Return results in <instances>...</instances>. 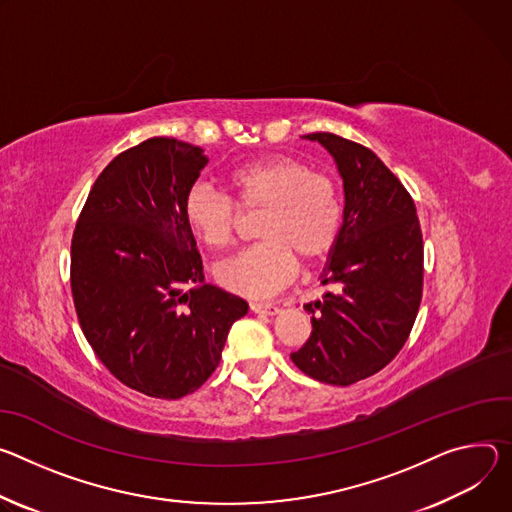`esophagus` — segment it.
I'll use <instances>...</instances> for the list:
<instances>
[{
  "label": "esophagus",
  "instance_id": "esophagus-1",
  "mask_svg": "<svg viewBox=\"0 0 512 512\" xmlns=\"http://www.w3.org/2000/svg\"><path fill=\"white\" fill-rule=\"evenodd\" d=\"M250 309L254 313H260V315H276L280 309L272 303H250Z\"/></svg>",
  "mask_w": 512,
  "mask_h": 512
}]
</instances>
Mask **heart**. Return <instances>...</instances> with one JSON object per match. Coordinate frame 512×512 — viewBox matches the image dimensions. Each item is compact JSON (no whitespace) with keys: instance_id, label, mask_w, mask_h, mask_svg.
<instances>
[{"instance_id":"heart-1","label":"heart","mask_w":512,"mask_h":512,"mask_svg":"<svg viewBox=\"0 0 512 512\" xmlns=\"http://www.w3.org/2000/svg\"><path fill=\"white\" fill-rule=\"evenodd\" d=\"M242 209L264 207L258 244L221 262L215 278L227 291L268 297L287 287L297 272V256L313 262L325 256L342 227V195L333 179L291 156L272 154L248 160L225 177ZM189 232L211 250L234 238V201L205 183L193 185L183 203Z\"/></svg>"}]
</instances>
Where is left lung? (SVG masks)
<instances>
[{
  "label": "left lung",
  "instance_id": "left-lung-1",
  "mask_svg": "<svg viewBox=\"0 0 512 512\" xmlns=\"http://www.w3.org/2000/svg\"><path fill=\"white\" fill-rule=\"evenodd\" d=\"M344 181V221L321 272L333 285L307 303L311 337L293 352L307 376L350 386L382 370L405 346L423 291V238L417 209L386 164L366 146L315 132Z\"/></svg>",
  "mask_w": 512,
  "mask_h": 512
}]
</instances>
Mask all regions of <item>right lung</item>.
Returning <instances> with one entry per match:
<instances>
[{"label":"right lung","mask_w":512,"mask_h":512,"mask_svg":"<svg viewBox=\"0 0 512 512\" xmlns=\"http://www.w3.org/2000/svg\"><path fill=\"white\" fill-rule=\"evenodd\" d=\"M209 158L150 138L97 177L71 244V289L89 346L126 386L181 399L217 368L248 303L203 278L183 203Z\"/></svg>","instance_id":"right-lung-1"}]
</instances>
